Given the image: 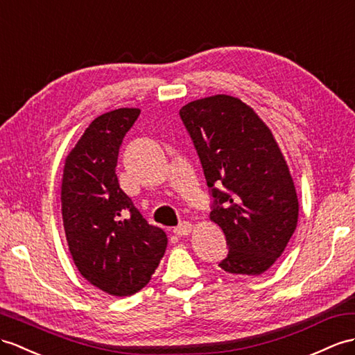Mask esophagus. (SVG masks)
Wrapping results in <instances>:
<instances>
[{
	"label": "esophagus",
	"mask_w": 355,
	"mask_h": 355,
	"mask_svg": "<svg viewBox=\"0 0 355 355\" xmlns=\"http://www.w3.org/2000/svg\"><path fill=\"white\" fill-rule=\"evenodd\" d=\"M191 232H193V224H189L188 221L179 224V226L173 230V233H175L176 236H188Z\"/></svg>",
	"instance_id": "esophagus-1"
}]
</instances>
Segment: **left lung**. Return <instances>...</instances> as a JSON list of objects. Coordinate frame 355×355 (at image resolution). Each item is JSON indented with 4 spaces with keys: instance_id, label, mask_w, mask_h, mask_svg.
Here are the masks:
<instances>
[{
    "instance_id": "1",
    "label": "left lung",
    "mask_w": 355,
    "mask_h": 355,
    "mask_svg": "<svg viewBox=\"0 0 355 355\" xmlns=\"http://www.w3.org/2000/svg\"><path fill=\"white\" fill-rule=\"evenodd\" d=\"M215 198L209 214L229 253L220 268L261 275L286 248L298 223V196L288 162L257 112L238 98L215 94L179 111ZM223 184V192L215 186Z\"/></svg>"
}]
</instances>
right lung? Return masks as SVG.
Instances as JSON below:
<instances>
[{
	"instance_id": "obj_1",
	"label": "right lung",
	"mask_w": 355,
	"mask_h": 355,
	"mask_svg": "<svg viewBox=\"0 0 355 355\" xmlns=\"http://www.w3.org/2000/svg\"><path fill=\"white\" fill-rule=\"evenodd\" d=\"M138 108L96 117L64 161L62 217L69 252L83 277L112 297H129L152 279L167 248L119 185V149Z\"/></svg>"
}]
</instances>
